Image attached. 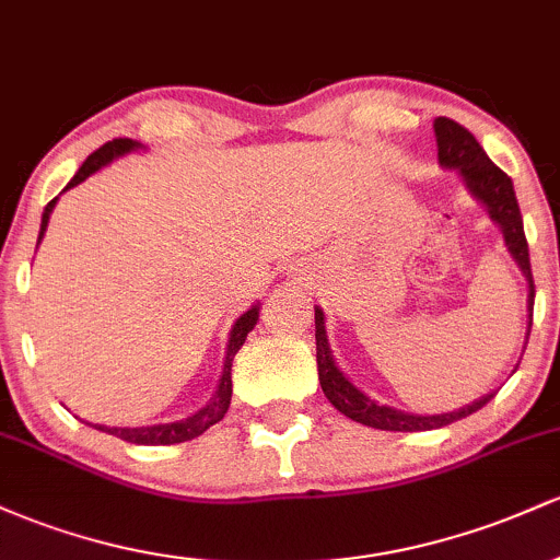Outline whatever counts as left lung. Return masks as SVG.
Returning <instances> with one entry per match:
<instances>
[{"label": "left lung", "instance_id": "left-lung-1", "mask_svg": "<svg viewBox=\"0 0 560 560\" xmlns=\"http://www.w3.org/2000/svg\"><path fill=\"white\" fill-rule=\"evenodd\" d=\"M434 137H436V158L445 168H455L464 176L474 197L479 199L487 208V213L500 231H503V240L508 253L513 255V260L518 262L522 273L526 276V284H529V329H532V307H535V281H532V262H529V244L524 236V221L522 210H518L516 191H513V182L508 178L498 165L487 158V152L481 150V144L474 139V133L460 124L450 118H436L434 120ZM529 329H526V339H529ZM526 347V345H524ZM316 361H318V382L324 395L329 397V402L339 413H345L347 419L363 423V427L382 429V432H429V429L447 427V423L466 419V416L477 413L479 408H485L492 400L494 392L479 397L477 402L466 405V408L453 410V413H440V416H413L405 413V410L389 408V405H378L371 397H365L355 384L347 378L342 371L334 363L329 339H326V326H324V311L316 307Z\"/></svg>", "mask_w": 560, "mask_h": 560}]
</instances>
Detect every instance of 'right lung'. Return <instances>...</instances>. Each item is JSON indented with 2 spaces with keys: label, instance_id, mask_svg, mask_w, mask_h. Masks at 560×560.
I'll use <instances>...</instances> for the list:
<instances>
[{
  "label": "right lung",
  "instance_id": "right-lung-1",
  "mask_svg": "<svg viewBox=\"0 0 560 560\" xmlns=\"http://www.w3.org/2000/svg\"><path fill=\"white\" fill-rule=\"evenodd\" d=\"M133 150H139V141H131V139L107 141V144H102L100 150L92 152V155L86 158V163H83L79 173L70 178V184L66 186V189H70V186H75L81 182H86L92 173L105 168L110 160L120 158V155H128V152H133ZM55 202H57V197L47 205V208H44L38 242H42L44 231H47L49 213H52ZM258 313H260V305H253L247 313H244V316L236 318L234 329H231V334H229L226 361H223V374H221V382H218L213 400L205 405V408H199L197 413H191L189 419L173 421V423H155V427H137V429H131V427H102V423H94V429L118 436V440L131 442V445H176V442H189L202 432H208L213 423H218L223 419V416H226L229 402H231V363H234V355L240 352V347L244 345V339H247V334L253 331L255 324H258Z\"/></svg>",
  "mask_w": 560,
  "mask_h": 560
}]
</instances>
